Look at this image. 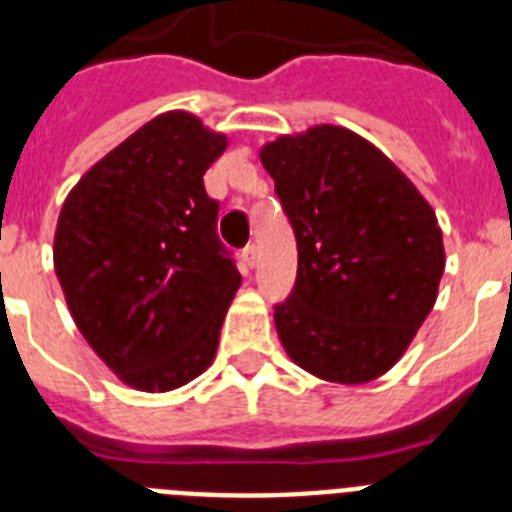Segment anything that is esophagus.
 Returning <instances> with one entry per match:
<instances>
[{"label":"esophagus","mask_w":512,"mask_h":512,"mask_svg":"<svg viewBox=\"0 0 512 512\" xmlns=\"http://www.w3.org/2000/svg\"><path fill=\"white\" fill-rule=\"evenodd\" d=\"M256 261H259V251H256V246L253 243H248L246 248H243V264L246 266H256Z\"/></svg>","instance_id":"obj_1"}]
</instances>
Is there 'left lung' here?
Returning a JSON list of instances; mask_svg holds the SVG:
<instances>
[{"instance_id": "obj_1", "label": "left lung", "mask_w": 512, "mask_h": 512, "mask_svg": "<svg viewBox=\"0 0 512 512\" xmlns=\"http://www.w3.org/2000/svg\"><path fill=\"white\" fill-rule=\"evenodd\" d=\"M297 238L279 341L305 372L364 384L397 364L438 297L446 253L436 212L361 135L315 125L261 148Z\"/></svg>"}]
</instances>
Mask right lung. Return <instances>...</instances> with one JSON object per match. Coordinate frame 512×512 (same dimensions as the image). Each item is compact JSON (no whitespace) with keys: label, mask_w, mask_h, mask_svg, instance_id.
Segmentation results:
<instances>
[{"label":"right lung","mask_w":512,"mask_h":512,"mask_svg":"<svg viewBox=\"0 0 512 512\" xmlns=\"http://www.w3.org/2000/svg\"><path fill=\"white\" fill-rule=\"evenodd\" d=\"M228 138L164 112L81 176L53 264L76 328L125 384L169 392L212 364L241 274L202 176Z\"/></svg>","instance_id":"obj_1"}]
</instances>
